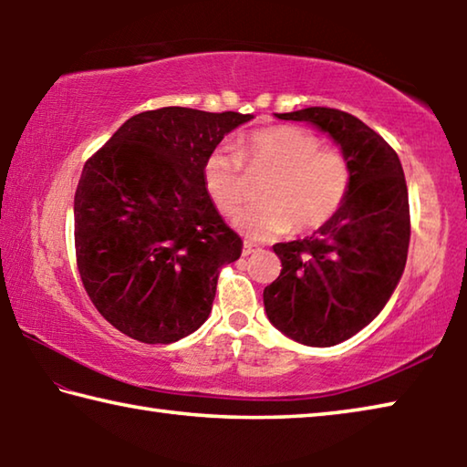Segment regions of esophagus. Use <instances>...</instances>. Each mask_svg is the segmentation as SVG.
Here are the masks:
<instances>
[{
	"mask_svg": "<svg viewBox=\"0 0 467 467\" xmlns=\"http://www.w3.org/2000/svg\"><path fill=\"white\" fill-rule=\"evenodd\" d=\"M257 251H262V249L255 247V244H251V243H244V244H243V255H244V257L251 255V253H257Z\"/></svg>",
	"mask_w": 467,
	"mask_h": 467,
	"instance_id": "esophagus-1",
	"label": "esophagus"
}]
</instances>
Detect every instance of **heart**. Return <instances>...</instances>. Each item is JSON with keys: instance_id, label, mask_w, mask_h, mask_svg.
<instances>
[{"instance_id": "b5f03b06", "label": "heart", "mask_w": 467, "mask_h": 467, "mask_svg": "<svg viewBox=\"0 0 467 467\" xmlns=\"http://www.w3.org/2000/svg\"><path fill=\"white\" fill-rule=\"evenodd\" d=\"M249 171L270 172L262 192L264 205L236 214L233 226L249 241H267L290 226L298 233L317 231L334 218L350 189V164L336 150L295 125L251 133L244 146ZM203 185L224 214H234L247 197L243 154L231 146L216 148L203 164Z\"/></svg>"}]
</instances>
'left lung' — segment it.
I'll return each instance as SVG.
<instances>
[{
    "label": "left lung",
    "mask_w": 467,
    "mask_h": 467,
    "mask_svg": "<svg viewBox=\"0 0 467 467\" xmlns=\"http://www.w3.org/2000/svg\"><path fill=\"white\" fill-rule=\"evenodd\" d=\"M275 117L327 133L350 164V189L334 218L311 236L274 244L282 272L264 290L267 319L284 336L305 346H336L383 311L404 274V169L377 131L344 110L309 107Z\"/></svg>",
    "instance_id": "1"
}]
</instances>
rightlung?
<instances>
[{
    "label": "right lung",
    "instance_id": "1",
    "mask_svg": "<svg viewBox=\"0 0 467 467\" xmlns=\"http://www.w3.org/2000/svg\"><path fill=\"white\" fill-rule=\"evenodd\" d=\"M253 119L164 107L133 115L84 164L74 197L76 259L92 305L144 344L203 326L223 265L241 257L203 185L205 158Z\"/></svg>",
    "mask_w": 467,
    "mask_h": 467
}]
</instances>
